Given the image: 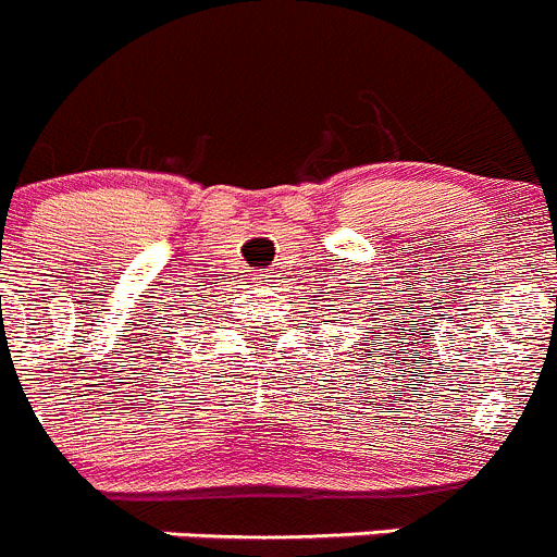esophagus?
<instances>
[{
  "mask_svg": "<svg viewBox=\"0 0 557 557\" xmlns=\"http://www.w3.org/2000/svg\"><path fill=\"white\" fill-rule=\"evenodd\" d=\"M280 283H283V274H280L277 269H269V272L258 274V285H261L263 290H277Z\"/></svg>",
  "mask_w": 557,
  "mask_h": 557,
  "instance_id": "obj_1",
  "label": "esophagus"
}]
</instances>
